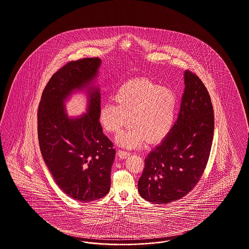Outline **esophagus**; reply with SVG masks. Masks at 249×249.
I'll return each instance as SVG.
<instances>
[{"instance_id": "34e87169", "label": "esophagus", "mask_w": 249, "mask_h": 249, "mask_svg": "<svg viewBox=\"0 0 249 249\" xmlns=\"http://www.w3.org/2000/svg\"><path fill=\"white\" fill-rule=\"evenodd\" d=\"M118 155H119V157H120V159L125 160V159H127V158L129 157L130 154H129V152H127V151H124V150H119V151H118Z\"/></svg>"}]
</instances>
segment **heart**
Instances as JSON below:
<instances>
[{
	"instance_id": "1",
	"label": "heart",
	"mask_w": 249,
	"mask_h": 249,
	"mask_svg": "<svg viewBox=\"0 0 249 249\" xmlns=\"http://www.w3.org/2000/svg\"><path fill=\"white\" fill-rule=\"evenodd\" d=\"M115 104H105L99 112L100 122L111 133L120 132L117 142L127 148L140 146L145 140L156 143L164 139L176 117L177 96L167 86L141 78L124 82L113 95ZM130 119H128V117Z\"/></svg>"
}]
</instances>
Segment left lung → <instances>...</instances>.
Listing matches in <instances>:
<instances>
[{"instance_id":"1","label":"left lung","mask_w":249,"mask_h":249,"mask_svg":"<svg viewBox=\"0 0 249 249\" xmlns=\"http://www.w3.org/2000/svg\"><path fill=\"white\" fill-rule=\"evenodd\" d=\"M179 116L169 134L144 160L138 180L140 196L155 204H169L197 184L209 160L214 115L209 91L198 77L184 71Z\"/></svg>"}]
</instances>
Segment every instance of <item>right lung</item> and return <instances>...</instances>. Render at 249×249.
Returning <instances> with one entry per match:
<instances>
[{
    "label": "right lung",
    "mask_w": 249,
    "mask_h": 249,
    "mask_svg": "<svg viewBox=\"0 0 249 249\" xmlns=\"http://www.w3.org/2000/svg\"><path fill=\"white\" fill-rule=\"evenodd\" d=\"M101 59L71 61L54 73L43 89L38 109V137L43 160L56 184L80 202L102 198L109 192L113 143L99 122L101 93L94 85ZM84 90L87 113L69 117L64 103Z\"/></svg>",
    "instance_id": "add662e5"
}]
</instances>
